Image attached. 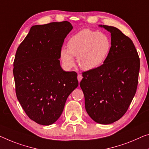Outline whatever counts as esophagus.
<instances>
[{
    "label": "esophagus",
    "instance_id": "esophagus-1",
    "mask_svg": "<svg viewBox=\"0 0 149 149\" xmlns=\"http://www.w3.org/2000/svg\"><path fill=\"white\" fill-rule=\"evenodd\" d=\"M77 79H78V81H79V82H80L81 81V80H82V76L81 74H78Z\"/></svg>",
    "mask_w": 149,
    "mask_h": 149
}]
</instances>
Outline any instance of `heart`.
I'll return each mask as SVG.
<instances>
[{
  "mask_svg": "<svg viewBox=\"0 0 149 149\" xmlns=\"http://www.w3.org/2000/svg\"><path fill=\"white\" fill-rule=\"evenodd\" d=\"M68 49L61 51L62 61L67 68L74 65L73 56L77 57V63L84 70H93L104 63L111 51V42L108 36L101 32L82 29L69 38Z\"/></svg>",
  "mask_w": 149,
  "mask_h": 149,
  "instance_id": "obj_1",
  "label": "heart"
}]
</instances>
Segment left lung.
I'll return each mask as SVG.
<instances>
[{
  "label": "left lung",
  "mask_w": 149,
  "mask_h": 149,
  "mask_svg": "<svg viewBox=\"0 0 149 149\" xmlns=\"http://www.w3.org/2000/svg\"><path fill=\"white\" fill-rule=\"evenodd\" d=\"M99 26L111 33V51L99 67L82 72L80 86L90 117L99 124L109 125L124 115L135 95L140 58L131 39L119 29Z\"/></svg>",
  "instance_id": "1"
}]
</instances>
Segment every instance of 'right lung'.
<instances>
[{
	"instance_id": "add662e5",
	"label": "right lung",
	"mask_w": 149,
	"mask_h": 149,
	"mask_svg": "<svg viewBox=\"0 0 149 149\" xmlns=\"http://www.w3.org/2000/svg\"><path fill=\"white\" fill-rule=\"evenodd\" d=\"M72 29L68 21L35 25L16 52V95L27 116L39 125L55 123L79 85L77 72L63 70L59 61L64 40Z\"/></svg>"
}]
</instances>
